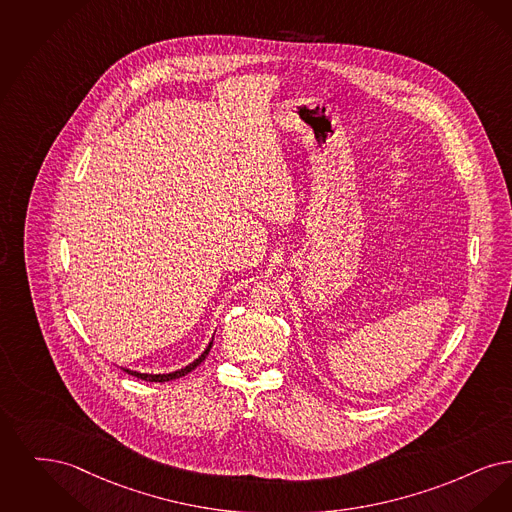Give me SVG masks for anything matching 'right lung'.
Returning <instances> with one entry per match:
<instances>
[{
  "label": "right lung",
  "instance_id": "obj_1",
  "mask_svg": "<svg viewBox=\"0 0 512 512\" xmlns=\"http://www.w3.org/2000/svg\"><path fill=\"white\" fill-rule=\"evenodd\" d=\"M212 342H214V338L208 342V346H206V350L200 354L193 363H189L187 367H183V369H179V371H174V373H166V375H149V373H137V371H130V369H124L128 375H134V377L141 378V380H149V382H168V380H174V378L185 377L187 373H191L197 365H200L206 356H208V352H210V348H212Z\"/></svg>",
  "mask_w": 512,
  "mask_h": 512
}]
</instances>
